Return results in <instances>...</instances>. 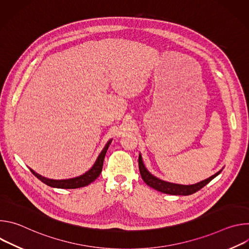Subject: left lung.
I'll use <instances>...</instances> for the list:
<instances>
[{
	"label": "left lung",
	"instance_id": "obj_1",
	"mask_svg": "<svg viewBox=\"0 0 249 249\" xmlns=\"http://www.w3.org/2000/svg\"><path fill=\"white\" fill-rule=\"evenodd\" d=\"M139 169H140V173L142 178H143L144 182L147 183V185H149L150 187L161 192V193H165V194H170V195H191L195 192H197L198 190H200L201 188H203L205 185H207L212 179H214L217 175H219L222 171V169L220 171H218L217 173H215L214 175H212L209 178L198 182L196 184H192V185H181V184H175V183H170V182H166L163 181L158 177L154 176L153 174H151L148 169L145 167V164L143 162V160H142L141 155L139 156Z\"/></svg>",
	"mask_w": 249,
	"mask_h": 249
}]
</instances>
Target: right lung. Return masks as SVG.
I'll return each mask as SVG.
<instances>
[{
  "mask_svg": "<svg viewBox=\"0 0 249 249\" xmlns=\"http://www.w3.org/2000/svg\"><path fill=\"white\" fill-rule=\"evenodd\" d=\"M111 141L112 140H109L107 142V144L105 145V147L103 148V150L101 151V153L97 157V159H96L94 164L92 165V167L90 169H89L87 172H85L84 174H82L78 177H74V178L61 179V180L49 179V178H46V177H43V176L39 175L38 173H36L35 171H33L31 168H29V169L33 173L34 176H36L39 180H41L43 183H45L46 185H48L50 187L62 188V189H76V188L85 187V186L89 185V183H91L92 181H94L99 176V174L101 173L104 157L106 155V152H107V150H108V147L111 143Z\"/></svg>",
  "mask_w": 249,
  "mask_h": 249,
  "instance_id": "obj_1",
  "label": "right lung"
}]
</instances>
